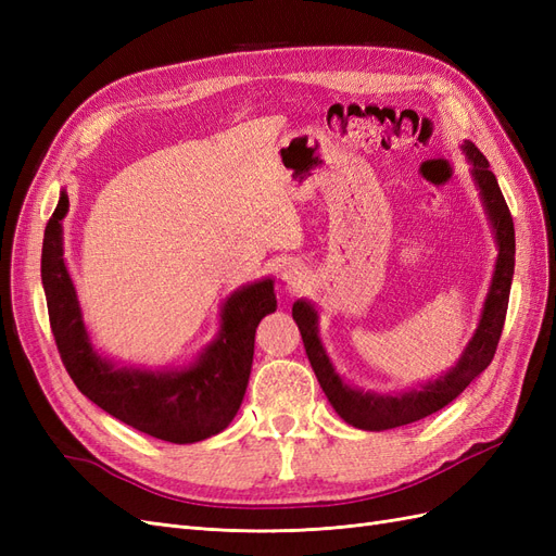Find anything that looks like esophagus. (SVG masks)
I'll return each mask as SVG.
<instances>
[{"label": "esophagus", "instance_id": "1", "mask_svg": "<svg viewBox=\"0 0 556 556\" xmlns=\"http://www.w3.org/2000/svg\"><path fill=\"white\" fill-rule=\"evenodd\" d=\"M285 280H288L292 288H299L301 285V276H296V274H285Z\"/></svg>", "mask_w": 556, "mask_h": 556}]
</instances>
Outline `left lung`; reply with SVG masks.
Segmentation results:
<instances>
[{"instance_id": "obj_1", "label": "left lung", "mask_w": 556, "mask_h": 556, "mask_svg": "<svg viewBox=\"0 0 556 556\" xmlns=\"http://www.w3.org/2000/svg\"><path fill=\"white\" fill-rule=\"evenodd\" d=\"M462 148L470 162V174H473V180L480 190L484 211L490 215V223L494 227L498 257L490 292H486L484 299L480 325L473 333V339L466 345L459 362L454 364L445 376L425 382L419 390H408L399 394H374L355 390V387H350L333 371L327 352L323 343H319L317 311L304 299H299L292 306V317L301 331V339H304L306 355L319 387H323V392L327 394L333 410L339 413L348 425L357 429L384 431L433 415L435 410L445 408L450 401L457 399L494 359L503 323H506L510 285L515 274V227L506 199H503L496 182V176L490 169V162H486V157L476 148V143L466 141Z\"/></svg>"}]
</instances>
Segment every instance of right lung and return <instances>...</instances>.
Masks as SVG:
<instances>
[{
    "label": "right lung",
    "instance_id": "obj_1",
    "mask_svg": "<svg viewBox=\"0 0 556 556\" xmlns=\"http://www.w3.org/2000/svg\"><path fill=\"white\" fill-rule=\"evenodd\" d=\"M66 211L70 197L62 192L43 233L41 280L55 345L78 390L115 419L160 441L185 445L227 429L245 394L260 319L276 311L274 280L245 285L225 301L220 333L192 366L180 371L117 368L97 355L83 325L62 260Z\"/></svg>",
    "mask_w": 556,
    "mask_h": 556
}]
</instances>
